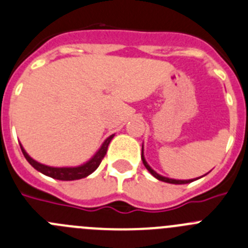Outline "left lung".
I'll return each instance as SVG.
<instances>
[{"mask_svg":"<svg viewBox=\"0 0 248 248\" xmlns=\"http://www.w3.org/2000/svg\"><path fill=\"white\" fill-rule=\"evenodd\" d=\"M142 161H143V164H144L145 168H147V170L149 171L150 173H152L153 176L155 177V179L160 180V181L168 182V184H173V185H185V184H189V182H193V181H194V179H192V180H175V179H169V177L161 176V175H159V173H156L155 171L153 170V169L150 168L149 165H148L147 161H145L144 155H143V147H142ZM198 179H200V177H198ZM198 179H196V180H198Z\"/></svg>","mask_w":248,"mask_h":248,"instance_id":"1","label":"left lung"}]
</instances>
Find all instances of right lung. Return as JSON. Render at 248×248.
<instances>
[{
  "label": "right lung",
  "mask_w": 248,
  "mask_h": 248,
  "mask_svg": "<svg viewBox=\"0 0 248 248\" xmlns=\"http://www.w3.org/2000/svg\"><path fill=\"white\" fill-rule=\"evenodd\" d=\"M113 136L115 135H111L110 137L106 138L105 142H104L103 145L100 147V149L95 153V155L93 156L89 161H87V163L83 164V165L80 166H75V168H54V166L44 165V164H40L36 160H34L33 158H30L20 143L19 145L20 149H22L23 152V155L25 156L28 163L33 166L34 169L40 171L41 173H44L46 176L52 177V179L61 180V181H73V180H79L83 179V177H87L88 175H90V173L94 172V171L98 169L101 160H103L104 156H105L106 152H108V144H110L111 140L113 138Z\"/></svg>",
  "instance_id": "add662e5"
}]
</instances>
